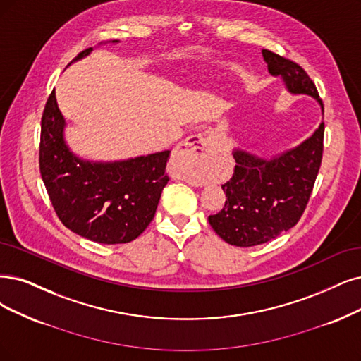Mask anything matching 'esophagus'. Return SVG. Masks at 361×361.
I'll use <instances>...</instances> for the list:
<instances>
[{
  "instance_id": "1",
  "label": "esophagus",
  "mask_w": 361,
  "mask_h": 361,
  "mask_svg": "<svg viewBox=\"0 0 361 361\" xmlns=\"http://www.w3.org/2000/svg\"><path fill=\"white\" fill-rule=\"evenodd\" d=\"M209 138L202 135V133H197V135H192L180 144L176 152V157L185 164H202L209 154Z\"/></svg>"
}]
</instances>
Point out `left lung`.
Instances as JSON below:
<instances>
[{
  "label": "left lung",
  "instance_id": "1",
  "mask_svg": "<svg viewBox=\"0 0 361 361\" xmlns=\"http://www.w3.org/2000/svg\"><path fill=\"white\" fill-rule=\"evenodd\" d=\"M272 75H281L291 93L314 97L323 106L318 90L295 61L263 50ZM324 122L296 149L272 159L235 150L232 178L221 184L226 202L208 221L231 245L252 247L275 239L300 220L322 166Z\"/></svg>",
  "mask_w": 361,
  "mask_h": 361
}]
</instances>
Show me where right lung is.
<instances>
[{
    "label": "right lung",
    "instance_id": "1",
    "mask_svg": "<svg viewBox=\"0 0 361 361\" xmlns=\"http://www.w3.org/2000/svg\"><path fill=\"white\" fill-rule=\"evenodd\" d=\"M92 47L80 51L83 58ZM74 59V61H75ZM63 117L51 92L42 117L39 172L50 202L65 228L99 244H126L138 238L156 214L169 181L171 152L114 164H92L66 147Z\"/></svg>",
    "mask_w": 361,
    "mask_h": 361
}]
</instances>
